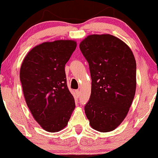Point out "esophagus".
<instances>
[{"label":"esophagus","mask_w":158,"mask_h":158,"mask_svg":"<svg viewBox=\"0 0 158 158\" xmlns=\"http://www.w3.org/2000/svg\"><path fill=\"white\" fill-rule=\"evenodd\" d=\"M75 93H76V96H77V97H79V90H75Z\"/></svg>","instance_id":"esophagus-1"}]
</instances>
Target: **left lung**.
Returning a JSON list of instances; mask_svg holds the SVG:
<instances>
[{
	"label": "left lung",
	"instance_id": "8db88e82",
	"mask_svg": "<svg viewBox=\"0 0 158 158\" xmlns=\"http://www.w3.org/2000/svg\"><path fill=\"white\" fill-rule=\"evenodd\" d=\"M79 48L89 64L92 80L86 117L94 129L111 131L126 118L135 97V56L126 43L110 34L87 36Z\"/></svg>",
	"mask_w": 158,
	"mask_h": 158
}]
</instances>
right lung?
Returning <instances> with one entry per match:
<instances>
[{"instance_id":"obj_1","label":"right lung","mask_w":158,"mask_h":158,"mask_svg":"<svg viewBox=\"0 0 158 158\" xmlns=\"http://www.w3.org/2000/svg\"><path fill=\"white\" fill-rule=\"evenodd\" d=\"M76 48L73 40L44 42L32 48L21 64L20 79L27 105L47 131L62 130L75 108L64 67Z\"/></svg>"}]
</instances>
